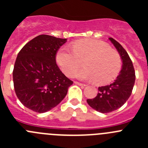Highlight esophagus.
<instances>
[{
  "mask_svg": "<svg viewBox=\"0 0 148 148\" xmlns=\"http://www.w3.org/2000/svg\"><path fill=\"white\" fill-rule=\"evenodd\" d=\"M74 83H75V84H77V85L82 86V87H86V84H84L80 83V82H74Z\"/></svg>",
  "mask_w": 148,
  "mask_h": 148,
  "instance_id": "34e87169",
  "label": "esophagus"
}]
</instances>
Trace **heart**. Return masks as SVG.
<instances>
[{"label": "heart", "instance_id": "obj_1", "mask_svg": "<svg viewBox=\"0 0 148 148\" xmlns=\"http://www.w3.org/2000/svg\"><path fill=\"white\" fill-rule=\"evenodd\" d=\"M84 61L85 68L75 70ZM56 61L67 75L82 80L94 81L106 84L113 81L121 67V58L117 51L107 43L96 39H82L73 44V49L62 47L56 55Z\"/></svg>", "mask_w": 148, "mask_h": 148}]
</instances>
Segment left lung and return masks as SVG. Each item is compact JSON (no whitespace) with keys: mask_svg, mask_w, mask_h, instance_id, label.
I'll list each match as a JSON object with an SVG mask.
<instances>
[{"mask_svg":"<svg viewBox=\"0 0 148 148\" xmlns=\"http://www.w3.org/2000/svg\"><path fill=\"white\" fill-rule=\"evenodd\" d=\"M109 40L121 56L123 64L121 70L113 83L99 87L97 95L87 100L91 108L102 113L116 110L126 102L131 95L136 79L133 63L126 50L113 38H109Z\"/></svg>","mask_w":148,"mask_h":148,"instance_id":"left-lung-1","label":"left lung"}]
</instances>
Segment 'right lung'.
Returning <instances> with one entry per match:
<instances>
[{"label": "right lung", "mask_w": 148, "mask_h": 148, "mask_svg": "<svg viewBox=\"0 0 148 148\" xmlns=\"http://www.w3.org/2000/svg\"><path fill=\"white\" fill-rule=\"evenodd\" d=\"M66 42L40 35L18 53L12 75L17 97L26 108L39 113L58 105L73 82L60 70L56 61L57 51Z\"/></svg>", "instance_id": "add662e5"}]
</instances>
